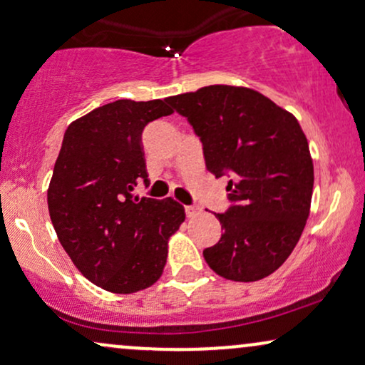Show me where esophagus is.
<instances>
[{
    "label": "esophagus",
    "mask_w": 365,
    "mask_h": 365,
    "mask_svg": "<svg viewBox=\"0 0 365 365\" xmlns=\"http://www.w3.org/2000/svg\"><path fill=\"white\" fill-rule=\"evenodd\" d=\"M185 212L188 217H194L200 212V207L199 206H185Z\"/></svg>",
    "instance_id": "esophagus-1"
}]
</instances>
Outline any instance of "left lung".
I'll return each mask as SVG.
<instances>
[{"instance_id":"8db88e82","label":"left lung","mask_w":365,"mask_h":365,"mask_svg":"<svg viewBox=\"0 0 365 365\" xmlns=\"http://www.w3.org/2000/svg\"><path fill=\"white\" fill-rule=\"evenodd\" d=\"M166 101L200 137L207 170L232 177V206L216 215L223 235L202 252L209 267L244 283L274 273L311 211L314 165L300 123L249 87L207 86Z\"/></svg>"}]
</instances>
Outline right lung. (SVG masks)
<instances>
[{
    "mask_svg": "<svg viewBox=\"0 0 365 365\" xmlns=\"http://www.w3.org/2000/svg\"><path fill=\"white\" fill-rule=\"evenodd\" d=\"M173 110L163 99L104 104L72 121L48 188L58 240L77 269L103 290L135 293L159 279L168 240L185 221L171 197H133L148 183L142 130Z\"/></svg>",
    "mask_w": 365,
    "mask_h": 365,
    "instance_id": "right-lung-1",
    "label": "right lung"
}]
</instances>
